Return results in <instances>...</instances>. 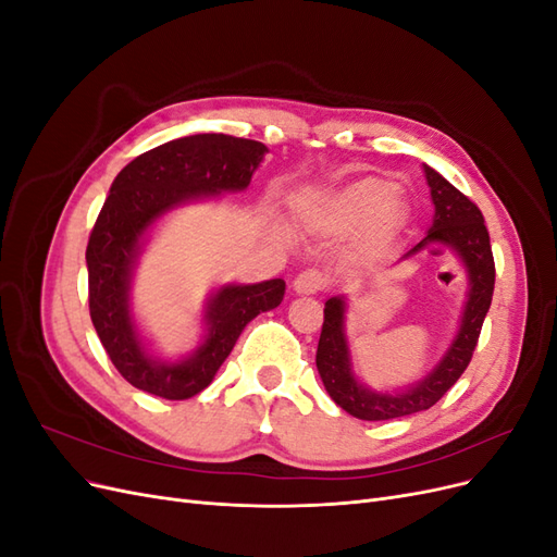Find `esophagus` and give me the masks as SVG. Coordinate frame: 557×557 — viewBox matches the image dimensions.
Masks as SVG:
<instances>
[{"label":"esophagus","mask_w":557,"mask_h":557,"mask_svg":"<svg viewBox=\"0 0 557 557\" xmlns=\"http://www.w3.org/2000/svg\"><path fill=\"white\" fill-rule=\"evenodd\" d=\"M293 288L299 295H318L327 288V276L323 272H318V269H307V272H301L295 278Z\"/></svg>","instance_id":"obj_1"}]
</instances>
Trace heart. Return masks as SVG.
I'll list each match as a JSON object with an SVG mask.
<instances>
[{
	"instance_id": "1",
	"label": "heart",
	"mask_w": 557,
	"mask_h": 557,
	"mask_svg": "<svg viewBox=\"0 0 557 557\" xmlns=\"http://www.w3.org/2000/svg\"><path fill=\"white\" fill-rule=\"evenodd\" d=\"M397 183L364 176L342 185L332 193L301 201L305 223L320 232H356L362 230V258H381L393 248L407 223V209L397 197Z\"/></svg>"
}]
</instances>
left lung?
Instances as JSON below:
<instances>
[{
    "mask_svg": "<svg viewBox=\"0 0 557 557\" xmlns=\"http://www.w3.org/2000/svg\"><path fill=\"white\" fill-rule=\"evenodd\" d=\"M425 178L434 201V223L428 230L425 239L416 244L404 258L413 256V252L423 250L430 244H442L462 258L469 276V295L460 320V330L442 362L423 381H418L409 391L395 395L374 393L358 383L350 372V352L344 332V299H327L323 332H320L315 350V367L330 397L346 413L360 420H391L434 407L450 391V385L462 376L467 364L471 362L485 313L493 301L495 260L491 237H487L483 223V213L474 201L428 164Z\"/></svg>",
    "mask_w": 557,
    "mask_h": 557,
    "instance_id": "8db88e82",
    "label": "left lung"
}]
</instances>
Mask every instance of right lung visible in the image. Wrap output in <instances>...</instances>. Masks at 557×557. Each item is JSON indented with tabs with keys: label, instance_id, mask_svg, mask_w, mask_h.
I'll list each match as a JSON object with an SVG mask.
<instances>
[{
	"label": "right lung",
	"instance_id": "obj_1",
	"mask_svg": "<svg viewBox=\"0 0 557 557\" xmlns=\"http://www.w3.org/2000/svg\"><path fill=\"white\" fill-rule=\"evenodd\" d=\"M264 153L267 146L252 139L193 134L146 150L115 176L86 250L88 301L113 367L139 391L164 399L201 393L250 320L283 301V278L223 285L209 299L205 344L178 362L150 358L129 315V278L146 230L183 201L248 188Z\"/></svg>",
	"mask_w": 557,
	"mask_h": 557
}]
</instances>
